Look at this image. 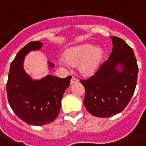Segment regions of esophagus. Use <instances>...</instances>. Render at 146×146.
I'll list each match as a JSON object with an SVG mask.
<instances>
[{"label":"esophagus","mask_w":146,"mask_h":146,"mask_svg":"<svg viewBox=\"0 0 146 146\" xmlns=\"http://www.w3.org/2000/svg\"><path fill=\"white\" fill-rule=\"evenodd\" d=\"M78 79L77 78H76V77H72V79H71L70 80V82H71V84H73V83H76V82H78Z\"/></svg>","instance_id":"obj_1"}]
</instances>
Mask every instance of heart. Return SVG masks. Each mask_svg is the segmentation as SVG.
<instances>
[{
	"label": "heart",
	"instance_id": "1",
	"mask_svg": "<svg viewBox=\"0 0 146 146\" xmlns=\"http://www.w3.org/2000/svg\"><path fill=\"white\" fill-rule=\"evenodd\" d=\"M104 51L92 44H84L69 49L66 56L59 59V63L65 68L80 64V71L84 75H92L100 67Z\"/></svg>",
	"mask_w": 146,
	"mask_h": 146
}]
</instances>
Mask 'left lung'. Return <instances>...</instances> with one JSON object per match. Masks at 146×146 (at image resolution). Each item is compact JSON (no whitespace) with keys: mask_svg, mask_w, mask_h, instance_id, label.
Masks as SVG:
<instances>
[{"mask_svg":"<svg viewBox=\"0 0 146 146\" xmlns=\"http://www.w3.org/2000/svg\"><path fill=\"white\" fill-rule=\"evenodd\" d=\"M113 49L108 59L84 86V104L87 111L98 117L119 113L127 107L136 89L138 65L133 49L123 39L111 36Z\"/></svg>","mask_w":146,"mask_h":146,"instance_id":"1","label":"left lung"}]
</instances>
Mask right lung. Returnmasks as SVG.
I'll list each match as a JSON object with an SVG mask.
<instances>
[{
	"mask_svg": "<svg viewBox=\"0 0 146 146\" xmlns=\"http://www.w3.org/2000/svg\"><path fill=\"white\" fill-rule=\"evenodd\" d=\"M42 47L40 42H31L17 53L10 64L7 83L8 102L13 112L23 121L34 126L47 124L56 119L63 95L72 78L47 75L35 80L26 74L23 68L25 56ZM48 64L51 68L54 66L50 62Z\"/></svg>",
	"mask_w": 146,
	"mask_h": 146,
	"instance_id": "right-lung-1",
	"label": "right lung"
}]
</instances>
